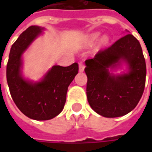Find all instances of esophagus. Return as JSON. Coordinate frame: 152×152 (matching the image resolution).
Here are the masks:
<instances>
[{"label": "esophagus", "instance_id": "esophagus-1", "mask_svg": "<svg viewBox=\"0 0 152 152\" xmlns=\"http://www.w3.org/2000/svg\"><path fill=\"white\" fill-rule=\"evenodd\" d=\"M84 70H85V65H84V63L82 62H80L79 63V72H84Z\"/></svg>", "mask_w": 152, "mask_h": 152}]
</instances>
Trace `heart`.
<instances>
[{
    "label": "heart",
    "instance_id": "b5f03b06",
    "mask_svg": "<svg viewBox=\"0 0 152 152\" xmlns=\"http://www.w3.org/2000/svg\"><path fill=\"white\" fill-rule=\"evenodd\" d=\"M99 37V34L98 33H95V34L92 35L90 38H89V42H94V40H96V39L98 38ZM107 41H108V39L107 37H102L101 41H100V44H101V45H104L106 44L107 43Z\"/></svg>",
    "mask_w": 152,
    "mask_h": 152
}]
</instances>
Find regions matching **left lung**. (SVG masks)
<instances>
[{"mask_svg": "<svg viewBox=\"0 0 152 152\" xmlns=\"http://www.w3.org/2000/svg\"><path fill=\"white\" fill-rule=\"evenodd\" d=\"M122 61L128 65L127 73L110 72L109 68ZM86 65L87 99L94 112L114 118L135 108L143 94L147 66L140 43L133 35H124L110 47L99 50L94 58L86 60Z\"/></svg>", "mask_w": 152, "mask_h": 152, "instance_id": "1", "label": "left lung"}]
</instances>
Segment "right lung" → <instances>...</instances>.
Masks as SVG:
<instances>
[{"instance_id":"add662e5","label":"right lung","mask_w":152,"mask_h":152,"mask_svg":"<svg viewBox=\"0 0 152 152\" xmlns=\"http://www.w3.org/2000/svg\"><path fill=\"white\" fill-rule=\"evenodd\" d=\"M44 28L31 26L12 45L6 66V79L14 102L25 115L47 121L63 111L68 86L78 73V63L53 66L40 81L32 83L21 74L22 55Z\"/></svg>"}]
</instances>
